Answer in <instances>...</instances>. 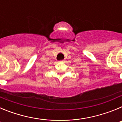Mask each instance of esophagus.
Wrapping results in <instances>:
<instances>
[{"mask_svg":"<svg viewBox=\"0 0 122 122\" xmlns=\"http://www.w3.org/2000/svg\"><path fill=\"white\" fill-rule=\"evenodd\" d=\"M60 62H64V60H60Z\"/></svg>","mask_w":122,"mask_h":122,"instance_id":"obj_1","label":"esophagus"}]
</instances>
